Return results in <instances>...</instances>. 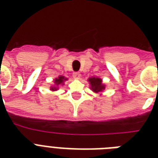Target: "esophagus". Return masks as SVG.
Listing matches in <instances>:
<instances>
[{"instance_id":"34e87169","label":"esophagus","mask_w":158,"mask_h":158,"mask_svg":"<svg viewBox=\"0 0 158 158\" xmlns=\"http://www.w3.org/2000/svg\"><path fill=\"white\" fill-rule=\"evenodd\" d=\"M73 77H74V79H79L81 77V74H80L79 72H74V74H73Z\"/></svg>"}]
</instances>
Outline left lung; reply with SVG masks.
I'll return each instance as SVG.
<instances>
[{"label":"left lung","mask_w":158,"mask_h":158,"mask_svg":"<svg viewBox=\"0 0 158 158\" xmlns=\"http://www.w3.org/2000/svg\"><path fill=\"white\" fill-rule=\"evenodd\" d=\"M90 84V89L94 93H102L106 89V85L102 83V79L98 77H90L88 79Z\"/></svg>","instance_id":"8db88e82"}]
</instances>
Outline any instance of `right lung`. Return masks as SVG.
Segmentation results:
<instances>
[{
  "mask_svg": "<svg viewBox=\"0 0 158 158\" xmlns=\"http://www.w3.org/2000/svg\"><path fill=\"white\" fill-rule=\"evenodd\" d=\"M68 79L65 78L63 75H60L57 78L54 79V84H53L52 86H51L50 89L52 91H56L59 89V86H62V85H64V82L67 81Z\"/></svg>",
  "mask_w": 158,
  "mask_h": 158,
  "instance_id": "right-lung-1",
  "label": "right lung"
}]
</instances>
